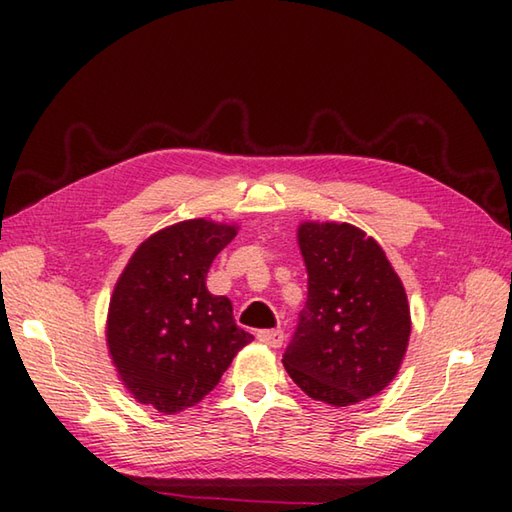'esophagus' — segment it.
Returning a JSON list of instances; mask_svg holds the SVG:
<instances>
[{"mask_svg": "<svg viewBox=\"0 0 512 512\" xmlns=\"http://www.w3.org/2000/svg\"><path fill=\"white\" fill-rule=\"evenodd\" d=\"M257 339L268 347H281L284 345V332L281 330H259Z\"/></svg>", "mask_w": 512, "mask_h": 512, "instance_id": "1", "label": "esophagus"}]
</instances>
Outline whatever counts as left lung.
I'll list each match as a JSON object with an SVG mask.
<instances>
[{"instance_id":"left-lung-1","label":"left lung","mask_w":512,"mask_h":512,"mask_svg":"<svg viewBox=\"0 0 512 512\" xmlns=\"http://www.w3.org/2000/svg\"><path fill=\"white\" fill-rule=\"evenodd\" d=\"M308 301L281 358L314 400L356 405L396 378L407 354L405 286L374 237L347 222H301Z\"/></svg>"}]
</instances>
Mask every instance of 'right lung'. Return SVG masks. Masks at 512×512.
Here are the masks:
<instances>
[{
    "label": "right lung",
    "mask_w": 512,
    "mask_h": 512,
    "mask_svg": "<svg viewBox=\"0 0 512 512\" xmlns=\"http://www.w3.org/2000/svg\"><path fill=\"white\" fill-rule=\"evenodd\" d=\"M237 224L184 220L149 235L118 277L105 339L116 374L140 405L180 413L209 394L253 334L206 288Z\"/></svg>",
    "instance_id": "add662e5"
}]
</instances>
